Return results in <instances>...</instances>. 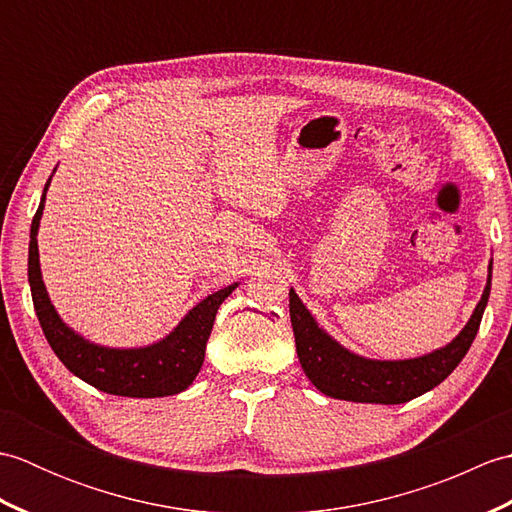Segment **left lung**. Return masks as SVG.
<instances>
[{
	"instance_id": "obj_1",
	"label": "left lung",
	"mask_w": 512,
	"mask_h": 512,
	"mask_svg": "<svg viewBox=\"0 0 512 512\" xmlns=\"http://www.w3.org/2000/svg\"><path fill=\"white\" fill-rule=\"evenodd\" d=\"M491 273L493 262L488 266L484 295L464 330L447 347H440L427 356L409 358V361H369L345 350L319 328L297 292L290 290V321L303 372L325 396L339 400L400 405V402L427 394L460 365L475 341L488 295H491Z\"/></svg>"
}]
</instances>
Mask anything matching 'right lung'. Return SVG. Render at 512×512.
I'll return each mask as SVG.
<instances>
[{"label":"right lung","instance_id":"right-lung-1","mask_svg":"<svg viewBox=\"0 0 512 512\" xmlns=\"http://www.w3.org/2000/svg\"><path fill=\"white\" fill-rule=\"evenodd\" d=\"M48 184L50 180L46 182L39 209L35 217H32L30 226L28 281L37 319L52 352L59 356V361L74 376H79L88 385L105 391V394L127 398H160L180 394L198 376L204 363L206 341L211 336L217 308L222 306V301L231 295L237 284L217 290L204 301H200L180 321L178 328L160 343L149 347H136V350H114V347H101L85 341L83 336L72 332L59 319L57 310H54L48 299L46 286L41 281L37 231L43 213V202H46Z\"/></svg>","mask_w":512,"mask_h":512}]
</instances>
